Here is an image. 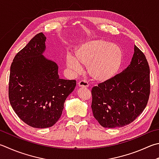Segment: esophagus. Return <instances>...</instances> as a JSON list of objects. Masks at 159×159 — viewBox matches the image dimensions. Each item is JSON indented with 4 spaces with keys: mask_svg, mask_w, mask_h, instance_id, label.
Instances as JSON below:
<instances>
[{
    "mask_svg": "<svg viewBox=\"0 0 159 159\" xmlns=\"http://www.w3.org/2000/svg\"><path fill=\"white\" fill-rule=\"evenodd\" d=\"M77 84H78V86H80V87H88L89 86V84L87 81L84 80H80Z\"/></svg>",
    "mask_w": 159,
    "mask_h": 159,
    "instance_id": "obj_1",
    "label": "esophagus"
}]
</instances>
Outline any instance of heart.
I'll return each instance as SVG.
<instances>
[{"label":"heart","instance_id":"obj_1","mask_svg":"<svg viewBox=\"0 0 159 159\" xmlns=\"http://www.w3.org/2000/svg\"><path fill=\"white\" fill-rule=\"evenodd\" d=\"M122 60V52L119 47L102 40H92L78 48L75 59L68 56L66 64L75 73L82 72L81 66L87 67L93 79L103 82L116 75Z\"/></svg>","mask_w":159,"mask_h":159}]
</instances>
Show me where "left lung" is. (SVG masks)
<instances>
[{
	"label": "left lung",
	"instance_id": "8db88e82",
	"mask_svg": "<svg viewBox=\"0 0 159 159\" xmlns=\"http://www.w3.org/2000/svg\"><path fill=\"white\" fill-rule=\"evenodd\" d=\"M149 73L145 55L134 46L131 64L126 69L92 88L93 113L101 126L124 127L141 114L150 94Z\"/></svg>",
	"mask_w": 159,
	"mask_h": 159
}]
</instances>
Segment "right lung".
Masks as SVG:
<instances>
[{"mask_svg":"<svg viewBox=\"0 0 159 159\" xmlns=\"http://www.w3.org/2000/svg\"><path fill=\"white\" fill-rule=\"evenodd\" d=\"M46 37L36 34L14 57L9 80V100L20 120L34 128L53 126L76 80L59 79L55 62L45 58Z\"/></svg>","mask_w":159,"mask_h":159,"instance_id":"add662e5","label":"right lung"}]
</instances>
